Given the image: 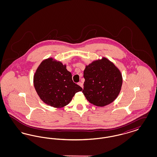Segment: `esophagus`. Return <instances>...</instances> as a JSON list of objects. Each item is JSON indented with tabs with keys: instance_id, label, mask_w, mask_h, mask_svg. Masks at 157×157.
Wrapping results in <instances>:
<instances>
[{
	"instance_id": "34e87169",
	"label": "esophagus",
	"mask_w": 157,
	"mask_h": 157,
	"mask_svg": "<svg viewBox=\"0 0 157 157\" xmlns=\"http://www.w3.org/2000/svg\"><path fill=\"white\" fill-rule=\"evenodd\" d=\"M78 84L82 88H83V83H82V82H78Z\"/></svg>"
}]
</instances>
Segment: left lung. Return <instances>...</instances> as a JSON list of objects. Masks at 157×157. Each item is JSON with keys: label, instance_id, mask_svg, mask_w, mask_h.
Here are the masks:
<instances>
[{"label": "left lung", "instance_id": "8db88e82", "mask_svg": "<svg viewBox=\"0 0 157 157\" xmlns=\"http://www.w3.org/2000/svg\"><path fill=\"white\" fill-rule=\"evenodd\" d=\"M83 94L97 106L110 104L118 97L122 85V76L114 63L103 57L86 65Z\"/></svg>", "mask_w": 157, "mask_h": 157}]
</instances>
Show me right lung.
Segmentation results:
<instances>
[{
    "label": "right lung",
    "instance_id": "obj_1",
    "mask_svg": "<svg viewBox=\"0 0 157 157\" xmlns=\"http://www.w3.org/2000/svg\"><path fill=\"white\" fill-rule=\"evenodd\" d=\"M35 89L40 99L51 106L61 108L82 88L73 82L66 65L53 58L44 60L33 76Z\"/></svg>",
    "mask_w": 157,
    "mask_h": 157
}]
</instances>
